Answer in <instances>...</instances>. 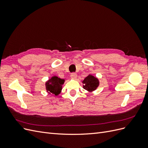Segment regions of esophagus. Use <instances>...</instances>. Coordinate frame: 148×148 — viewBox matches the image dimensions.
<instances>
[{
    "label": "esophagus",
    "mask_w": 148,
    "mask_h": 148,
    "mask_svg": "<svg viewBox=\"0 0 148 148\" xmlns=\"http://www.w3.org/2000/svg\"><path fill=\"white\" fill-rule=\"evenodd\" d=\"M70 77H71V78H73V79H76V78L77 77V74L76 73H71V75H70Z\"/></svg>",
    "instance_id": "obj_1"
}]
</instances>
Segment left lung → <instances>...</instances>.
<instances>
[{"label": "left lung", "instance_id": "1", "mask_svg": "<svg viewBox=\"0 0 148 148\" xmlns=\"http://www.w3.org/2000/svg\"><path fill=\"white\" fill-rule=\"evenodd\" d=\"M83 83L84 85L83 88L89 91H92L97 88L99 85V81L98 79L94 77L92 75H89L83 80Z\"/></svg>", "mask_w": 148, "mask_h": 148}]
</instances>
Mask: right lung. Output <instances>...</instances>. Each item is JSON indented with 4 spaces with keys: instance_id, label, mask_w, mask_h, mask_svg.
Wrapping results in <instances>:
<instances>
[{
    "instance_id": "add662e5",
    "label": "right lung",
    "mask_w": 148,
    "mask_h": 148,
    "mask_svg": "<svg viewBox=\"0 0 148 148\" xmlns=\"http://www.w3.org/2000/svg\"><path fill=\"white\" fill-rule=\"evenodd\" d=\"M65 80L57 77H53L46 83L47 91L56 96L59 95L62 90V85L64 83Z\"/></svg>"
}]
</instances>
